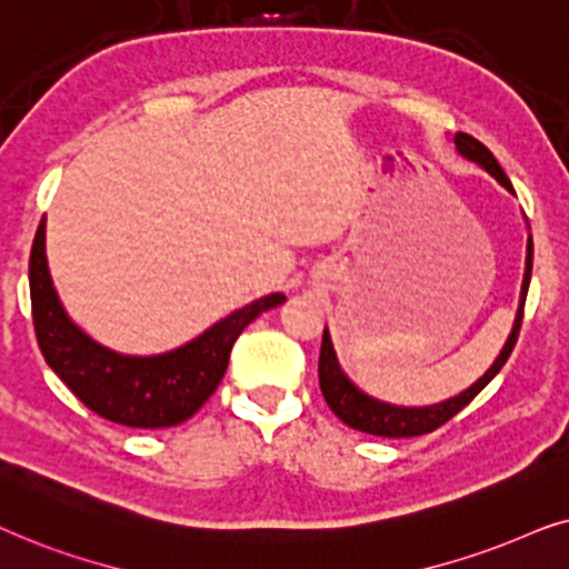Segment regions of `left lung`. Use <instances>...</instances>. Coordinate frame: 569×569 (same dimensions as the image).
Listing matches in <instances>:
<instances>
[{"mask_svg": "<svg viewBox=\"0 0 569 569\" xmlns=\"http://www.w3.org/2000/svg\"><path fill=\"white\" fill-rule=\"evenodd\" d=\"M456 148L458 153L468 158V161L479 163L481 169H487L491 177H495L499 184H502L507 192L515 194V189L507 179V173L502 171V166L497 163V158L489 153L487 146H481L479 140L471 138V134L458 132L456 134ZM531 268H533V241L528 237V249H526V276H522V289H520V307L518 315H515V325L510 338L495 363L479 377L471 388L460 392V396L442 400V403L435 406H421V408H406V406H392V403H382L367 392H361L356 385L348 380L340 369L336 348H332L330 332L325 328L322 332V348H320V390L325 400H328L330 411L338 416L340 421L348 423L351 429L367 431V435H377V437H419V435H429L437 427H442L445 421H450L452 416L471 403V400L479 396V392L487 388V385L495 380L499 375V369L505 367V361L510 359L515 343H518V332L522 325V309H526V297H528V286H531Z\"/></svg>", "mask_w": 569, "mask_h": 569, "instance_id": "1", "label": "left lung"}]
</instances>
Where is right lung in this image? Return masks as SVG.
Returning a JSON list of instances; mask_svg holds the SVG:
<instances>
[{
	"label": "right lung",
	"instance_id": "right-lung-1",
	"mask_svg": "<svg viewBox=\"0 0 569 569\" xmlns=\"http://www.w3.org/2000/svg\"><path fill=\"white\" fill-rule=\"evenodd\" d=\"M28 278L33 328L43 359L90 411L134 429L177 427L200 411L221 385L241 330L254 317L286 301L283 293H270L223 317L173 351L130 356L101 346L64 312L49 276L43 221L30 249Z\"/></svg>",
	"mask_w": 569,
	"mask_h": 569
}]
</instances>
